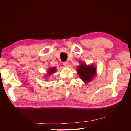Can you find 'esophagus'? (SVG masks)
Listing matches in <instances>:
<instances>
[{"label": "esophagus", "instance_id": "34e87169", "mask_svg": "<svg viewBox=\"0 0 131 131\" xmlns=\"http://www.w3.org/2000/svg\"><path fill=\"white\" fill-rule=\"evenodd\" d=\"M63 65H64L65 66H68L69 62H63Z\"/></svg>", "mask_w": 131, "mask_h": 131}]
</instances>
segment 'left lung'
<instances>
[{"label":"left lung","instance_id":"left-lung-1","mask_svg":"<svg viewBox=\"0 0 131 131\" xmlns=\"http://www.w3.org/2000/svg\"><path fill=\"white\" fill-rule=\"evenodd\" d=\"M77 70L79 76L85 83L91 81L96 73V68L92 65L87 66L85 64H81L78 66Z\"/></svg>","mask_w":131,"mask_h":131}]
</instances>
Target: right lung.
<instances>
[{"mask_svg":"<svg viewBox=\"0 0 131 131\" xmlns=\"http://www.w3.org/2000/svg\"><path fill=\"white\" fill-rule=\"evenodd\" d=\"M55 72H56V69H55V68H51L49 69V70H48V74L49 76H50L52 73H54Z\"/></svg>","mask_w":131,"mask_h":131,"instance_id":"add662e5","label":"right lung"}]
</instances>
